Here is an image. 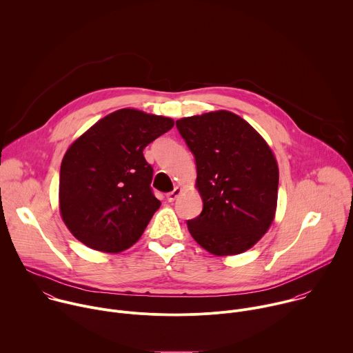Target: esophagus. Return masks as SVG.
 I'll return each mask as SVG.
<instances>
[{
    "label": "esophagus",
    "mask_w": 353,
    "mask_h": 353,
    "mask_svg": "<svg viewBox=\"0 0 353 353\" xmlns=\"http://www.w3.org/2000/svg\"><path fill=\"white\" fill-rule=\"evenodd\" d=\"M180 194H181V188H180V187H174V190H173L172 192H169V194L166 195V198H168L169 202H173Z\"/></svg>",
    "instance_id": "1"
}]
</instances>
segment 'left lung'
I'll list each match as a JSON object with an SVG mask.
<instances>
[{
  "mask_svg": "<svg viewBox=\"0 0 353 353\" xmlns=\"http://www.w3.org/2000/svg\"><path fill=\"white\" fill-rule=\"evenodd\" d=\"M176 126L195 158L203 202L201 214L187 221L192 239L216 256L248 251L276 214L279 166L270 147L228 110L183 117Z\"/></svg>",
  "mask_w": 353,
  "mask_h": 353,
  "instance_id": "obj_1",
  "label": "left lung"
}]
</instances>
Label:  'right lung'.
<instances>
[{
	"label": "right lung",
	"mask_w": 353,
	"mask_h": 353,
	"mask_svg": "<svg viewBox=\"0 0 353 353\" xmlns=\"http://www.w3.org/2000/svg\"><path fill=\"white\" fill-rule=\"evenodd\" d=\"M173 125L170 117L125 108L102 117L68 148L59 210L80 243L116 254L140 240L161 206L143 151Z\"/></svg>",
	"instance_id": "1"
}]
</instances>
